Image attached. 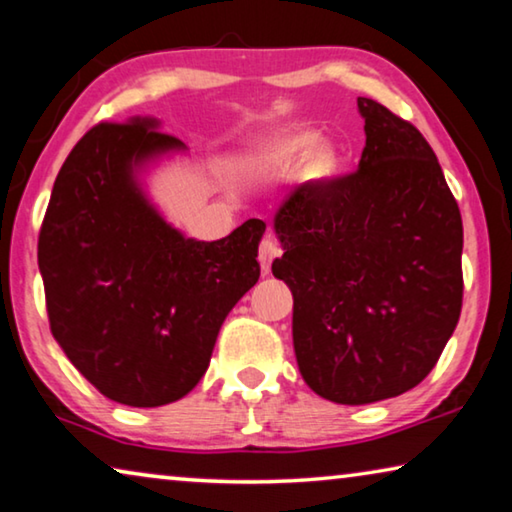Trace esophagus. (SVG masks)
I'll return each mask as SVG.
<instances>
[{
    "label": "esophagus",
    "instance_id": "esophagus-1",
    "mask_svg": "<svg viewBox=\"0 0 512 512\" xmlns=\"http://www.w3.org/2000/svg\"><path fill=\"white\" fill-rule=\"evenodd\" d=\"M282 248L278 239L273 234H266L262 243H259V264H262V271H269L271 269V262L276 257H280Z\"/></svg>",
    "mask_w": 512,
    "mask_h": 512
}]
</instances>
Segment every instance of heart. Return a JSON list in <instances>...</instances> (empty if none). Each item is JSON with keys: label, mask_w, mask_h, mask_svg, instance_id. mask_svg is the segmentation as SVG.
Segmentation results:
<instances>
[{"label": "heart", "mask_w": 512, "mask_h": 512, "mask_svg": "<svg viewBox=\"0 0 512 512\" xmlns=\"http://www.w3.org/2000/svg\"><path fill=\"white\" fill-rule=\"evenodd\" d=\"M312 141H315V133L310 131H294V133L278 135L266 144H262V147L250 156V165L264 172L285 170V167L292 165L294 160L303 154L304 149ZM333 165H335V149L333 144L326 140L316 142L303 156V167L310 177H322V174L333 170Z\"/></svg>", "instance_id": "1"}]
</instances>
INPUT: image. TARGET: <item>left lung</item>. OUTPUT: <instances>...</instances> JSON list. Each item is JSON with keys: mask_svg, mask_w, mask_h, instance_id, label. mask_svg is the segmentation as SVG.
<instances>
[{"mask_svg": "<svg viewBox=\"0 0 512 512\" xmlns=\"http://www.w3.org/2000/svg\"><path fill=\"white\" fill-rule=\"evenodd\" d=\"M358 170L305 181L276 213L294 296V352L312 391L338 404L407 393L437 365L462 310V216L421 131L358 98Z\"/></svg>", "mask_w": 512, "mask_h": 512, "instance_id": "obj_1", "label": "left lung"}]
</instances>
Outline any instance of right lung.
Wrapping results in <instances>:
<instances>
[{"mask_svg":"<svg viewBox=\"0 0 512 512\" xmlns=\"http://www.w3.org/2000/svg\"><path fill=\"white\" fill-rule=\"evenodd\" d=\"M172 149L183 142L156 119L94 126L61 165L38 234L52 335L89 384L128 407L193 391L259 278L262 220L195 241L144 197L135 170Z\"/></svg>","mask_w":512,"mask_h":512,"instance_id":"obj_1","label":"right lung"}]
</instances>
